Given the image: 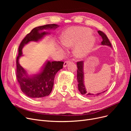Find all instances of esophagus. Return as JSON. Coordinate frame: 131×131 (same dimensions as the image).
Listing matches in <instances>:
<instances>
[{
    "mask_svg": "<svg viewBox=\"0 0 131 131\" xmlns=\"http://www.w3.org/2000/svg\"><path fill=\"white\" fill-rule=\"evenodd\" d=\"M69 63V61H66L64 62V64H63V67H66L67 66V65H68Z\"/></svg>",
    "mask_w": 131,
    "mask_h": 131,
    "instance_id": "1",
    "label": "esophagus"
}]
</instances>
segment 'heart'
Here are the masks:
<instances>
[{
	"label": "heart",
	"mask_w": 131,
	"mask_h": 131,
	"mask_svg": "<svg viewBox=\"0 0 131 131\" xmlns=\"http://www.w3.org/2000/svg\"><path fill=\"white\" fill-rule=\"evenodd\" d=\"M92 30L84 27H70L63 31L61 38L62 44L66 47H74V56L79 59L86 58L96 43V39L91 35ZM62 52L64 49L58 47Z\"/></svg>",
	"instance_id": "1"
}]
</instances>
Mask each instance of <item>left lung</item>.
<instances>
[{"label":"left lung","instance_id":"left-lung-1","mask_svg":"<svg viewBox=\"0 0 131 131\" xmlns=\"http://www.w3.org/2000/svg\"><path fill=\"white\" fill-rule=\"evenodd\" d=\"M98 34H100L102 38V41L101 42L102 45H106L112 48V44L109 40L108 37L101 30L98 31ZM84 61H80L77 62V67H78V70H77V81H78V90L80 91V92L81 94L84 95V96L88 97H94L96 96H98L101 93H104L105 91H103L101 93H98L96 94H93L92 93H90L88 90H87L86 87L84 84Z\"/></svg>","mask_w":131,"mask_h":131}]
</instances>
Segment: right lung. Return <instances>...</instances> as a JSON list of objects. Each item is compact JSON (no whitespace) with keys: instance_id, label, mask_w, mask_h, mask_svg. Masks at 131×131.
Returning <instances> with one entry per match:
<instances>
[{"instance_id":"right-lung-1","label":"right lung","mask_w":131,"mask_h":131,"mask_svg":"<svg viewBox=\"0 0 131 131\" xmlns=\"http://www.w3.org/2000/svg\"><path fill=\"white\" fill-rule=\"evenodd\" d=\"M58 27L56 24H50L35 27L26 35L19 45L18 55L16 59V76L21 90L28 97L39 98L49 96L52 90L55 75L63 68L64 63L61 61H47L40 73L29 75L19 63V58L23 56L22 50L30 41L38 42L45 35L50 34L44 30L55 29Z\"/></svg>"}]
</instances>
